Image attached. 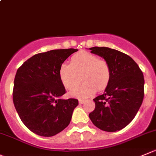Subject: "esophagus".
<instances>
[{"label": "esophagus", "instance_id": "esophagus-1", "mask_svg": "<svg viewBox=\"0 0 156 156\" xmlns=\"http://www.w3.org/2000/svg\"><path fill=\"white\" fill-rule=\"evenodd\" d=\"M85 103V100H83V99H80L79 100V103L80 104H83V103Z\"/></svg>", "mask_w": 156, "mask_h": 156}]
</instances>
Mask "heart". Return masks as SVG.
Returning a JSON list of instances; mask_svg holds the SVG:
<instances>
[{
  "label": "heart",
  "instance_id": "heart-1",
  "mask_svg": "<svg viewBox=\"0 0 156 156\" xmlns=\"http://www.w3.org/2000/svg\"><path fill=\"white\" fill-rule=\"evenodd\" d=\"M59 76L68 90H74L79 85L81 76L83 83L71 95L87 98L94 94L96 89L101 91L106 88L110 80L111 70L107 61L87 51H80L71 57L70 64L63 63L60 65Z\"/></svg>",
  "mask_w": 156,
  "mask_h": 156
}]
</instances>
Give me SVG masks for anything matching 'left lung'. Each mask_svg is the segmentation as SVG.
Here are the masks:
<instances>
[{
	"instance_id": "left-lung-1",
	"label": "left lung",
	"mask_w": 156,
	"mask_h": 156,
	"mask_svg": "<svg viewBox=\"0 0 156 156\" xmlns=\"http://www.w3.org/2000/svg\"><path fill=\"white\" fill-rule=\"evenodd\" d=\"M90 50L107 61L111 77L104 93L93 99L96 107L89 116L99 129L119 131L131 122L142 105L143 73L126 53L104 47H93Z\"/></svg>"
}]
</instances>
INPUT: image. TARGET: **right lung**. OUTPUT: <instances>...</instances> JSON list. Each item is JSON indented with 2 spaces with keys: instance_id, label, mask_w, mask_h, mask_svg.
<instances>
[{
  "instance_id": "1",
  "label": "right lung",
  "mask_w": 156,
  "mask_h": 156,
  "mask_svg": "<svg viewBox=\"0 0 156 156\" xmlns=\"http://www.w3.org/2000/svg\"><path fill=\"white\" fill-rule=\"evenodd\" d=\"M76 49L53 50L35 54L18 68L13 101L23 123L34 133L50 137L70 122L76 99H63L66 93L59 76L60 66Z\"/></svg>"
}]
</instances>
